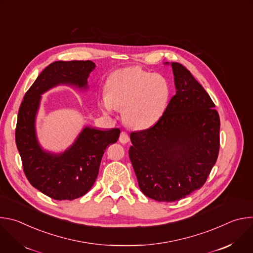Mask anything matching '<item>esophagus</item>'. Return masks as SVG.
<instances>
[{"mask_svg":"<svg viewBox=\"0 0 253 253\" xmlns=\"http://www.w3.org/2000/svg\"><path fill=\"white\" fill-rule=\"evenodd\" d=\"M129 140H130V138H129V136H128V134L126 133V132H124V131H122L121 133H120V137H119V141L122 143V144H126V143H128L129 142Z\"/></svg>","mask_w":253,"mask_h":253,"instance_id":"obj_1","label":"esophagus"}]
</instances>
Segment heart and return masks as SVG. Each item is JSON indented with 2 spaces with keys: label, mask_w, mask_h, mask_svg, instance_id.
Wrapping results in <instances>:
<instances>
[{
  "label": "heart",
  "mask_w": 253,
  "mask_h": 253,
  "mask_svg": "<svg viewBox=\"0 0 253 253\" xmlns=\"http://www.w3.org/2000/svg\"><path fill=\"white\" fill-rule=\"evenodd\" d=\"M170 93V84L161 74L128 67L116 70L108 77L100 105L107 114L123 109L124 122L131 128L143 130L162 117Z\"/></svg>",
  "instance_id": "heart-1"
}]
</instances>
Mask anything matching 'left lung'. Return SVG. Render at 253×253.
<instances>
[{
	"mask_svg": "<svg viewBox=\"0 0 253 253\" xmlns=\"http://www.w3.org/2000/svg\"><path fill=\"white\" fill-rule=\"evenodd\" d=\"M170 65L176 94L154 126L130 134L129 157L139 187L160 202L201 188L219 152L220 120L213 101L184 66Z\"/></svg>",
	"mask_w": 253,
	"mask_h": 253,
	"instance_id": "1",
	"label": "left lung"
}]
</instances>
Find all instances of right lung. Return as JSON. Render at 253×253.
Segmentation results:
<instances>
[{"label": "right lung", "instance_id": "obj_1", "mask_svg": "<svg viewBox=\"0 0 253 253\" xmlns=\"http://www.w3.org/2000/svg\"><path fill=\"white\" fill-rule=\"evenodd\" d=\"M92 61H57L45 68L24 96L16 127V144L29 182L55 200H73L85 195L98 176L103 154L117 142L120 130L85 126L72 145L61 153L43 149L36 133L41 96L59 85L88 89Z\"/></svg>", "mask_w": 253, "mask_h": 253}]
</instances>
